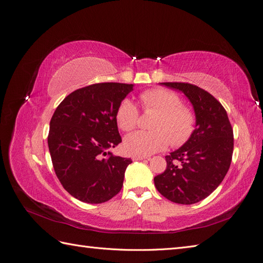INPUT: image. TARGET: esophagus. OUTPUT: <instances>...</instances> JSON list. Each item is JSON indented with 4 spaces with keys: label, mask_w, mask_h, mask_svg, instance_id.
<instances>
[{
    "label": "esophagus",
    "mask_w": 263,
    "mask_h": 263,
    "mask_svg": "<svg viewBox=\"0 0 263 263\" xmlns=\"http://www.w3.org/2000/svg\"><path fill=\"white\" fill-rule=\"evenodd\" d=\"M144 159H147V157H144V156H134L133 157L134 161H140V160H144Z\"/></svg>",
    "instance_id": "34e87169"
}]
</instances>
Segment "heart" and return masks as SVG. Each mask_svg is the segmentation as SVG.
Returning <instances> with one entry per match:
<instances>
[{"label": "heart", "mask_w": 263, "mask_h": 263, "mask_svg": "<svg viewBox=\"0 0 263 263\" xmlns=\"http://www.w3.org/2000/svg\"><path fill=\"white\" fill-rule=\"evenodd\" d=\"M145 110L153 109L158 116L151 132H135L125 137L124 149L132 156H148L164 150L170 145L181 146L190 139L195 128V116L190 108L181 105L178 95L166 89H151L140 94ZM119 128L130 132L138 125L139 110L129 99H124L116 109Z\"/></svg>", "instance_id": "1"}]
</instances>
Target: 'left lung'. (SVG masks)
<instances>
[{"label":"left lung","mask_w":263,"mask_h":263,"mask_svg":"<svg viewBox=\"0 0 263 263\" xmlns=\"http://www.w3.org/2000/svg\"><path fill=\"white\" fill-rule=\"evenodd\" d=\"M160 84L185 95L193 105L196 123L185 144L165 156L166 168L155 177V185L173 203L194 204L224 180L233 157V128L225 108L208 91L183 82Z\"/></svg>","instance_id":"left-lung-1"}]
</instances>
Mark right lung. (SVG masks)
Masks as SVG:
<instances>
[{
    "label": "right lung",
    "mask_w": 263,
    "mask_h": 263,
    "mask_svg": "<svg viewBox=\"0 0 263 263\" xmlns=\"http://www.w3.org/2000/svg\"><path fill=\"white\" fill-rule=\"evenodd\" d=\"M134 84L105 82L76 90L50 121L48 147L57 178L69 194L100 204L121 191L130 159L108 149L122 141L116 109Z\"/></svg>",
    "instance_id": "right-lung-1"
}]
</instances>
